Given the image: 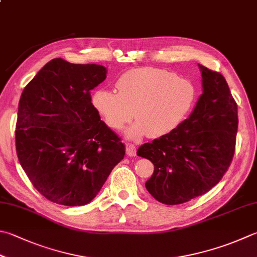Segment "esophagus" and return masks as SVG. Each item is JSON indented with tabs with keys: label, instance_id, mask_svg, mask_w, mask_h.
<instances>
[{
	"label": "esophagus",
	"instance_id": "34e87169",
	"mask_svg": "<svg viewBox=\"0 0 257 257\" xmlns=\"http://www.w3.org/2000/svg\"><path fill=\"white\" fill-rule=\"evenodd\" d=\"M126 154L128 157H135L137 156V148L133 144L126 145Z\"/></svg>",
	"mask_w": 257,
	"mask_h": 257
}]
</instances>
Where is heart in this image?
<instances>
[{
	"mask_svg": "<svg viewBox=\"0 0 257 257\" xmlns=\"http://www.w3.org/2000/svg\"><path fill=\"white\" fill-rule=\"evenodd\" d=\"M116 87L117 93L109 89L95 91L93 105L114 130L131 122L135 112L138 122L125 131L130 140H140L145 134L158 139L173 132L191 110L197 95L191 80L153 67L124 72Z\"/></svg>",
	"mask_w": 257,
	"mask_h": 257,
	"instance_id": "obj_1",
	"label": "heart"
}]
</instances>
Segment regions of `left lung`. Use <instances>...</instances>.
<instances>
[{
  "instance_id": "obj_1",
  "label": "left lung",
  "mask_w": 257,
  "mask_h": 257,
  "mask_svg": "<svg viewBox=\"0 0 257 257\" xmlns=\"http://www.w3.org/2000/svg\"><path fill=\"white\" fill-rule=\"evenodd\" d=\"M195 108L166 137L144 143L137 154L154 166L145 188L164 205H180L218 183L235 152L237 105L224 76L205 66Z\"/></svg>"
}]
</instances>
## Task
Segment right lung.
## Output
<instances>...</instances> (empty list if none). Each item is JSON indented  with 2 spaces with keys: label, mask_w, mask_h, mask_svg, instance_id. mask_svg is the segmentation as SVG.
<instances>
[{
  "label": "right lung",
  "mask_w": 257,
  "mask_h": 257,
  "mask_svg": "<svg viewBox=\"0 0 257 257\" xmlns=\"http://www.w3.org/2000/svg\"><path fill=\"white\" fill-rule=\"evenodd\" d=\"M106 74L104 66L56 58L22 91L16 130L19 162L33 187L56 204H88L124 158V144L100 120L90 98Z\"/></svg>",
  "instance_id": "right-lung-1"
}]
</instances>
